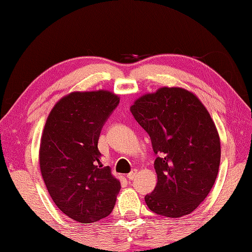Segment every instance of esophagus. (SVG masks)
Listing matches in <instances>:
<instances>
[{"label": "esophagus", "mask_w": 252, "mask_h": 252, "mask_svg": "<svg viewBox=\"0 0 252 252\" xmlns=\"http://www.w3.org/2000/svg\"><path fill=\"white\" fill-rule=\"evenodd\" d=\"M136 175H138V170H133V171H131L129 174H127L126 177L129 178L130 181H132V180H134V178L136 177Z\"/></svg>", "instance_id": "34e87169"}]
</instances>
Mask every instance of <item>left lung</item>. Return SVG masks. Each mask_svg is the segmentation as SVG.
<instances>
[{
  "label": "left lung",
  "instance_id": "1",
  "mask_svg": "<svg viewBox=\"0 0 252 252\" xmlns=\"http://www.w3.org/2000/svg\"><path fill=\"white\" fill-rule=\"evenodd\" d=\"M130 111L158 154V184L145 196L148 207L170 218L193 213L212 189L220 163V139L207 109L191 91L161 87L136 99Z\"/></svg>",
  "mask_w": 252,
  "mask_h": 252
}]
</instances>
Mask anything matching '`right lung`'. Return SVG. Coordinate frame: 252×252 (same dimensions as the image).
Segmentation results:
<instances>
[{
  "instance_id": "right-lung-1",
  "label": "right lung",
  "mask_w": 252,
  "mask_h": 252,
  "mask_svg": "<svg viewBox=\"0 0 252 252\" xmlns=\"http://www.w3.org/2000/svg\"><path fill=\"white\" fill-rule=\"evenodd\" d=\"M119 101L103 89L68 94L49 112L40 138L39 167L50 197L84 225L110 215L121 189L98 150L103 123Z\"/></svg>"
}]
</instances>
